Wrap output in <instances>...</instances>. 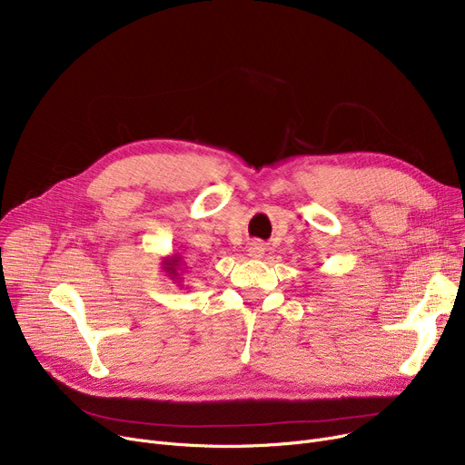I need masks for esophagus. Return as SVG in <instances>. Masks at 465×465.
Listing matches in <instances>:
<instances>
[{
  "mask_svg": "<svg viewBox=\"0 0 465 465\" xmlns=\"http://www.w3.org/2000/svg\"><path fill=\"white\" fill-rule=\"evenodd\" d=\"M263 252H265L263 242H260V241H252V242H251V247H249V256H251V258L258 260V258L263 256Z\"/></svg>",
  "mask_w": 465,
  "mask_h": 465,
  "instance_id": "obj_1",
  "label": "esophagus"
}]
</instances>
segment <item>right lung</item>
Here are the masks:
<instances>
[{
  "label": "right lung",
  "mask_w": 465,
  "mask_h": 465,
  "mask_svg": "<svg viewBox=\"0 0 465 465\" xmlns=\"http://www.w3.org/2000/svg\"><path fill=\"white\" fill-rule=\"evenodd\" d=\"M183 262V258L179 256V254H173V256H165L163 258V262H162V270L167 273V277H171V279H175V281H179L181 282V275H183V272L184 270H181V263Z\"/></svg>",
  "instance_id": "add662e5"
}]
</instances>
